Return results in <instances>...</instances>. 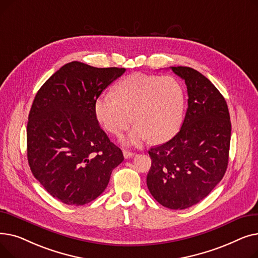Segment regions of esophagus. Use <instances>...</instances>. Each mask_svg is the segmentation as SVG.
Masks as SVG:
<instances>
[{"instance_id": "34e87169", "label": "esophagus", "mask_w": 258, "mask_h": 258, "mask_svg": "<svg viewBox=\"0 0 258 258\" xmlns=\"http://www.w3.org/2000/svg\"><path fill=\"white\" fill-rule=\"evenodd\" d=\"M123 156H124V158H125V159H128V158L134 157V156H135V153H134V152H130V151L124 150V151H123Z\"/></svg>"}]
</instances>
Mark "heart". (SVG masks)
<instances>
[{"instance_id":"b5f03b06","label":"heart","mask_w":258,"mask_h":258,"mask_svg":"<svg viewBox=\"0 0 258 258\" xmlns=\"http://www.w3.org/2000/svg\"><path fill=\"white\" fill-rule=\"evenodd\" d=\"M185 96L180 81L173 76L135 73L119 81L114 96L101 95L95 113L104 128L116 136L136 123L125 143L139 144L150 139L164 142L180 128Z\"/></svg>"}]
</instances>
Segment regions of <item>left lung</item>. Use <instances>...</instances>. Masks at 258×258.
I'll return each mask as SVG.
<instances>
[{"mask_svg":"<svg viewBox=\"0 0 258 258\" xmlns=\"http://www.w3.org/2000/svg\"><path fill=\"white\" fill-rule=\"evenodd\" d=\"M187 87L188 107L180 132L152 147L148 190L162 206L181 210L205 199L228 166L231 121L228 105L211 81L189 67H170Z\"/></svg>","mask_w":258,"mask_h":258,"instance_id":"left-lung-1","label":"left lung"}]
</instances>
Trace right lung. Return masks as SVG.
Here are the masks:
<instances>
[{
    "label": "right lung",
    "mask_w": 258,
    "mask_h": 258,
    "mask_svg": "<svg viewBox=\"0 0 258 258\" xmlns=\"http://www.w3.org/2000/svg\"><path fill=\"white\" fill-rule=\"evenodd\" d=\"M124 68H95L72 61L38 90L27 124V157L34 178L67 205L99 197L123 161L100 127L95 102Z\"/></svg>",
    "instance_id": "obj_1"
}]
</instances>
